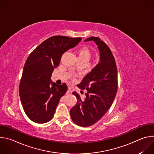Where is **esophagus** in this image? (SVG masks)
Instances as JSON below:
<instances>
[{
  "mask_svg": "<svg viewBox=\"0 0 154 154\" xmlns=\"http://www.w3.org/2000/svg\"><path fill=\"white\" fill-rule=\"evenodd\" d=\"M72 88H71V86H68V91H67V94H69V93H72Z\"/></svg>",
  "mask_w": 154,
  "mask_h": 154,
  "instance_id": "1",
  "label": "esophagus"
}]
</instances>
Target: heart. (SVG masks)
<instances>
[{
  "label": "heart",
  "mask_w": 154,
  "mask_h": 154,
  "mask_svg": "<svg viewBox=\"0 0 154 154\" xmlns=\"http://www.w3.org/2000/svg\"><path fill=\"white\" fill-rule=\"evenodd\" d=\"M77 55L79 59L88 61L91 57V52L87 47L83 46L78 50Z\"/></svg>",
  "instance_id": "b5f03b06"
}]
</instances>
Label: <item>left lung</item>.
Returning a JSON list of instances; mask_svg holds the SVG:
<instances>
[{
  "label": "left lung",
  "mask_w": 154,
  "mask_h": 154,
  "mask_svg": "<svg viewBox=\"0 0 154 154\" xmlns=\"http://www.w3.org/2000/svg\"><path fill=\"white\" fill-rule=\"evenodd\" d=\"M93 41L98 46L100 61L77 85L87 93L83 101L75 91L76 105L71 109L72 120L78 125L88 127L97 122L110 108L118 90V72L115 58L106 44L99 38L91 36L85 41Z\"/></svg>",
  "instance_id": "obj_1"
}]
</instances>
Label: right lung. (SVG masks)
<instances>
[{
    "label": "right lung",
    "mask_w": 154,
    "mask_h": 154,
    "mask_svg": "<svg viewBox=\"0 0 154 154\" xmlns=\"http://www.w3.org/2000/svg\"><path fill=\"white\" fill-rule=\"evenodd\" d=\"M81 40V38L52 36L40 44L27 58L19 84V96L26 114L32 121L43 124L52 119L68 86L51 81L52 74L62 55Z\"/></svg>",
    "instance_id": "right-lung-1"
}]
</instances>
